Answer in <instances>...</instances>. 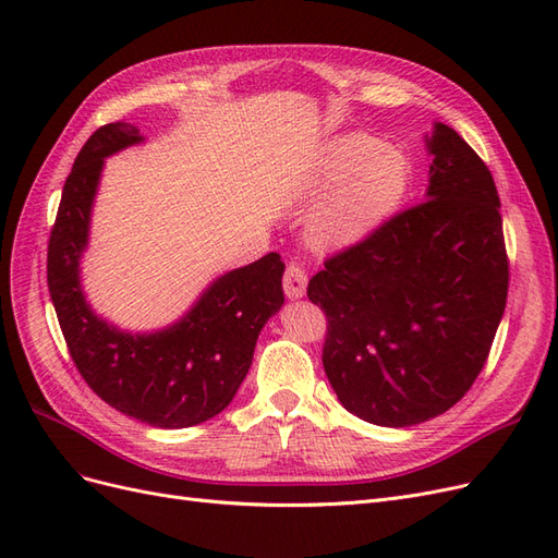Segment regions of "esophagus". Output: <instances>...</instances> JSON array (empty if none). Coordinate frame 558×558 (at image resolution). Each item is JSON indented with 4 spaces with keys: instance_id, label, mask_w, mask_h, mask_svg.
Instances as JSON below:
<instances>
[{
    "instance_id": "1",
    "label": "esophagus",
    "mask_w": 558,
    "mask_h": 558,
    "mask_svg": "<svg viewBox=\"0 0 558 558\" xmlns=\"http://www.w3.org/2000/svg\"><path fill=\"white\" fill-rule=\"evenodd\" d=\"M283 293L289 295L291 300H298V298H302L305 295V289H307V275H305V269H302L300 265H295V263H291L289 267H286V272H283Z\"/></svg>"
}]
</instances>
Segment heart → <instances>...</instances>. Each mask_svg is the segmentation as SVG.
<instances>
[{
    "label": "heart",
    "instance_id": "obj_1",
    "mask_svg": "<svg viewBox=\"0 0 558 558\" xmlns=\"http://www.w3.org/2000/svg\"><path fill=\"white\" fill-rule=\"evenodd\" d=\"M373 137H347L335 146L332 174L347 177L310 218V238L318 246H344L356 242L386 221L408 197L412 185L410 160L396 150L381 154Z\"/></svg>",
    "mask_w": 558,
    "mask_h": 558
}]
</instances>
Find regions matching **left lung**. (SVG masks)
I'll return each instance as SVG.
<instances>
[{"label": "left lung", "instance_id": "left-lung-1", "mask_svg": "<svg viewBox=\"0 0 558 558\" xmlns=\"http://www.w3.org/2000/svg\"><path fill=\"white\" fill-rule=\"evenodd\" d=\"M426 199L326 258L307 295L324 310V367L363 421L408 428L475 384L508 302L500 197L486 162L437 123Z\"/></svg>", "mask_w": 558, "mask_h": 558}]
</instances>
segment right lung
<instances>
[{"label": "right lung", "instance_id": "obj_1", "mask_svg": "<svg viewBox=\"0 0 558 558\" xmlns=\"http://www.w3.org/2000/svg\"><path fill=\"white\" fill-rule=\"evenodd\" d=\"M142 142L130 123H109L83 144L50 228L46 277L66 349L93 391L113 410L156 428H189L223 412L244 381L258 332L283 305L279 253L214 281L179 324L130 335L97 318L83 298L78 258L105 158Z\"/></svg>", "mask_w": 558, "mask_h": 558}]
</instances>
